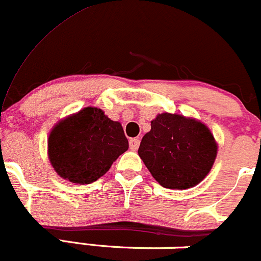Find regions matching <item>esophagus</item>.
I'll use <instances>...</instances> for the list:
<instances>
[{
	"mask_svg": "<svg viewBox=\"0 0 261 261\" xmlns=\"http://www.w3.org/2000/svg\"><path fill=\"white\" fill-rule=\"evenodd\" d=\"M139 146H140V140L139 139H136V137H135V139L130 140V148L133 149V151H136V149L139 148Z\"/></svg>",
	"mask_w": 261,
	"mask_h": 261,
	"instance_id": "34e87169",
	"label": "esophagus"
}]
</instances>
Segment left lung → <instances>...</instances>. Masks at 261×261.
<instances>
[{
    "label": "left lung",
    "mask_w": 261,
    "mask_h": 261,
    "mask_svg": "<svg viewBox=\"0 0 261 261\" xmlns=\"http://www.w3.org/2000/svg\"><path fill=\"white\" fill-rule=\"evenodd\" d=\"M218 145L208 126L195 118L162 113L142 137L139 155L163 188L185 190L208 174Z\"/></svg>",
    "instance_id": "8db88e82"
}]
</instances>
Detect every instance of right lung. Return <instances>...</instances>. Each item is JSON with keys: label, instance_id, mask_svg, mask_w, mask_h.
I'll list each match as a JSON object with an SVG mask.
<instances>
[{"label": "right lung", "instance_id": "1", "mask_svg": "<svg viewBox=\"0 0 261 261\" xmlns=\"http://www.w3.org/2000/svg\"><path fill=\"white\" fill-rule=\"evenodd\" d=\"M127 148L120 122L95 107L61 119L47 139V157L54 170L65 180L81 185L98 180Z\"/></svg>", "mask_w": 261, "mask_h": 261}]
</instances>
